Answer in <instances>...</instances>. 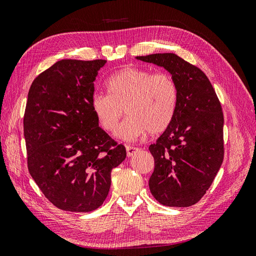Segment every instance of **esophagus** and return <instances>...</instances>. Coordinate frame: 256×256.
<instances>
[{
  "label": "esophagus",
  "mask_w": 256,
  "mask_h": 256,
  "mask_svg": "<svg viewBox=\"0 0 256 256\" xmlns=\"http://www.w3.org/2000/svg\"><path fill=\"white\" fill-rule=\"evenodd\" d=\"M126 150H127V156H128V157H131V156H134V154L136 152H138V150H140V148H138V147L127 145V146H126Z\"/></svg>",
  "instance_id": "esophagus-1"
}]
</instances>
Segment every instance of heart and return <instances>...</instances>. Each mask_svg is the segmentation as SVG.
I'll return each instance as SVG.
<instances>
[{
  "label": "heart",
  "mask_w": 256,
  "mask_h": 256,
  "mask_svg": "<svg viewBox=\"0 0 256 256\" xmlns=\"http://www.w3.org/2000/svg\"><path fill=\"white\" fill-rule=\"evenodd\" d=\"M109 95L95 94L92 110L99 126L111 132L122 118H128L116 130V136L134 141L158 134L171 125L177 111L178 88L173 76L164 72L152 74L140 67H125L106 82Z\"/></svg>",
  "instance_id": "obj_1"
}]
</instances>
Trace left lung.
Masks as SVG:
<instances>
[{
    "instance_id": "obj_1",
    "label": "left lung",
    "mask_w": 256,
    "mask_h": 256,
    "mask_svg": "<svg viewBox=\"0 0 256 256\" xmlns=\"http://www.w3.org/2000/svg\"><path fill=\"white\" fill-rule=\"evenodd\" d=\"M164 67L178 88L175 118L150 152L152 196L162 205L189 207L210 187L224 157L223 112L206 74L174 53L136 56Z\"/></svg>"
}]
</instances>
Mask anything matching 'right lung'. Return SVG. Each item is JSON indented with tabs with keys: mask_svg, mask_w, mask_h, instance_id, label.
I'll return each instance as SVG.
<instances>
[{
	"mask_svg": "<svg viewBox=\"0 0 256 256\" xmlns=\"http://www.w3.org/2000/svg\"><path fill=\"white\" fill-rule=\"evenodd\" d=\"M106 60H62L30 85L23 130L30 176L62 210L88 212L102 206L112 168L126 148L99 127L92 110L94 81Z\"/></svg>",
	"mask_w": 256,
	"mask_h": 256,
	"instance_id": "add662e5",
	"label": "right lung"
}]
</instances>
